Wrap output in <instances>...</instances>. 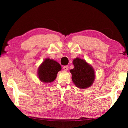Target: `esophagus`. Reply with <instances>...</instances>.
Here are the masks:
<instances>
[{
  "label": "esophagus",
  "mask_w": 128,
  "mask_h": 128,
  "mask_svg": "<svg viewBox=\"0 0 128 128\" xmlns=\"http://www.w3.org/2000/svg\"><path fill=\"white\" fill-rule=\"evenodd\" d=\"M62 69H63L64 71H67L68 69V66H64L63 68H62Z\"/></svg>",
  "instance_id": "1"
}]
</instances>
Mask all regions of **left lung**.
Here are the masks:
<instances>
[{
	"label": "left lung",
	"mask_w": 128,
	"mask_h": 128,
	"mask_svg": "<svg viewBox=\"0 0 128 128\" xmlns=\"http://www.w3.org/2000/svg\"><path fill=\"white\" fill-rule=\"evenodd\" d=\"M74 68L70 70L72 80L76 86L86 88L91 86L94 79V72L92 67L85 60L77 58L73 60Z\"/></svg>",
	"instance_id": "8db88e82"
}]
</instances>
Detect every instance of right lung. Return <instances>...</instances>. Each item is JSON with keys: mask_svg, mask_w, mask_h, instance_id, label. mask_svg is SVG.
<instances>
[{"mask_svg": "<svg viewBox=\"0 0 128 128\" xmlns=\"http://www.w3.org/2000/svg\"><path fill=\"white\" fill-rule=\"evenodd\" d=\"M62 67L58 62L50 59H46L40 66L38 75L40 80L44 82H51L56 77L57 73Z\"/></svg>", "mask_w": 128, "mask_h": 128, "instance_id": "1", "label": "right lung"}]
</instances>
